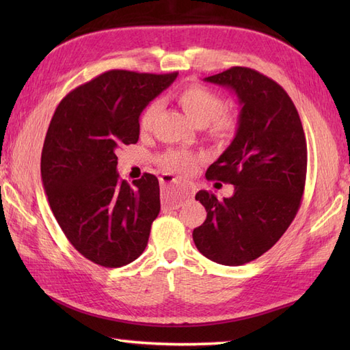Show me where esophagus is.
<instances>
[{"instance_id": "obj_1", "label": "esophagus", "mask_w": 350, "mask_h": 350, "mask_svg": "<svg viewBox=\"0 0 350 350\" xmlns=\"http://www.w3.org/2000/svg\"><path fill=\"white\" fill-rule=\"evenodd\" d=\"M161 187H162V200H163L162 211L163 212L179 209L183 203V200L188 198L189 196L188 188H185L183 185L177 182L171 174H163L161 177Z\"/></svg>"}]
</instances>
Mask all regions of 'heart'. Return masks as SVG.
<instances>
[{"label": "heart", "mask_w": 350, "mask_h": 350, "mask_svg": "<svg viewBox=\"0 0 350 350\" xmlns=\"http://www.w3.org/2000/svg\"><path fill=\"white\" fill-rule=\"evenodd\" d=\"M177 102L180 103V107L189 116L191 120L198 126H204L207 133L213 138H228L237 131L239 116L233 108L222 107L224 105L222 98L209 87L200 84L183 87L177 93ZM159 109V100H152L143 109V113L139 116L141 132H148L152 129ZM158 161L168 171L188 174L196 167L197 156L189 152L171 148V150L162 153Z\"/></svg>", "instance_id": "heart-1"}]
</instances>
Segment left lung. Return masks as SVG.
Listing matches in <instances>:
<instances>
[{"label":"left lung","instance_id":"left-lung-1","mask_svg":"<svg viewBox=\"0 0 350 350\" xmlns=\"http://www.w3.org/2000/svg\"><path fill=\"white\" fill-rule=\"evenodd\" d=\"M204 81L232 88L242 108L232 144L206 171L207 180L234 185V194L218 200L197 192L207 217L192 239L212 262L239 266L271 250L298 213L307 177L306 133L284 88L263 73L234 66Z\"/></svg>","mask_w":350,"mask_h":350}]
</instances>
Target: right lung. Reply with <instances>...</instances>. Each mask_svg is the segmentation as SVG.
Masks as SVG:
<instances>
[{
  "label": "right lung",
  "instance_id": "add662e5",
  "mask_svg": "<svg viewBox=\"0 0 350 350\" xmlns=\"http://www.w3.org/2000/svg\"><path fill=\"white\" fill-rule=\"evenodd\" d=\"M177 78L108 70L72 90L57 107L42 150L51 211L79 254L120 267L147 247L161 211L159 182L144 173L132 185L117 173V148L135 144L139 114Z\"/></svg>",
  "mask_w": 350,
  "mask_h": 350
}]
</instances>
